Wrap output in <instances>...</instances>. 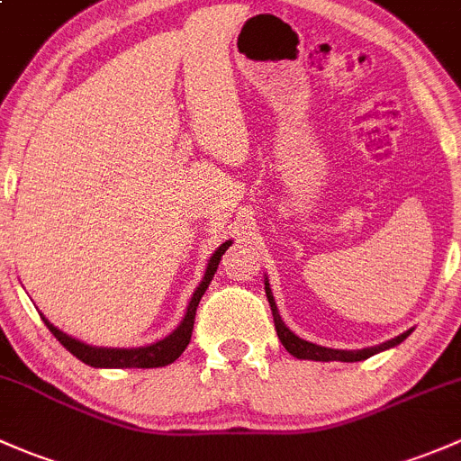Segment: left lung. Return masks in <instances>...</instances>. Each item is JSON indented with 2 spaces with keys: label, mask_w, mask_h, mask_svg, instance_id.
Here are the masks:
<instances>
[{
  "label": "left lung",
  "mask_w": 461,
  "mask_h": 461,
  "mask_svg": "<svg viewBox=\"0 0 461 461\" xmlns=\"http://www.w3.org/2000/svg\"><path fill=\"white\" fill-rule=\"evenodd\" d=\"M264 291H266V297H268L270 311H273L275 330H277L279 341H282L284 348H286L288 353H291L293 357H297V359H312V362H362V359L373 357V355L382 353V350L395 348L397 344H402V341H404L406 337L412 333V329H411V330H406V333H402V335L393 337V339L384 341V344H379V346H368V348H362V350L326 348V346L312 344V341L302 339V337H297L295 333H293L291 329H288L286 324H284V320H282V317H279L277 303H275L273 291H270L268 277H264Z\"/></svg>",
  "instance_id": "8db88e82"
}]
</instances>
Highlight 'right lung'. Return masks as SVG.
Masks as SVG:
<instances>
[{"mask_svg":"<svg viewBox=\"0 0 461 461\" xmlns=\"http://www.w3.org/2000/svg\"><path fill=\"white\" fill-rule=\"evenodd\" d=\"M232 244L230 240H226L215 253L211 255L206 264V273H203L202 282L193 293L191 302H188L186 312H184L182 321H179L177 329L173 330L170 335L161 337V339L153 341V344H146V346H137V348H111V346H93L86 344L82 339H75V337L66 335L64 330L57 329L55 324H50L49 317H44V312H40L44 324L49 326V330L53 333L59 344L64 346L66 350L75 355L77 359H82L84 364L93 368H159V366H168L173 364L179 355L184 353V348L188 346L193 335V324H195V311H197V303L202 300V295L206 293L208 284H211L212 275H215L217 266H220L221 255L229 250V246Z\"/></svg>","mask_w":461,"mask_h":461,"instance_id":"right-lung-1","label":"right lung"}]
</instances>
